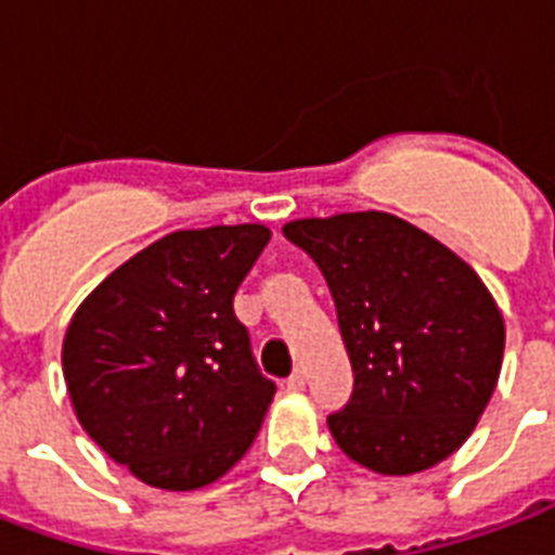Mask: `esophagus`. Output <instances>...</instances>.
I'll return each mask as SVG.
<instances>
[{"instance_id": "esophagus-1", "label": "esophagus", "mask_w": 555, "mask_h": 555, "mask_svg": "<svg viewBox=\"0 0 555 555\" xmlns=\"http://www.w3.org/2000/svg\"><path fill=\"white\" fill-rule=\"evenodd\" d=\"M306 388V371H294L288 376V391H302Z\"/></svg>"}]
</instances>
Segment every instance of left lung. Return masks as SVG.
Returning a JSON list of instances; mask_svg holds the SVG:
<instances>
[{
	"label": "left lung",
	"mask_w": 555,
	"mask_h": 555,
	"mask_svg": "<svg viewBox=\"0 0 555 555\" xmlns=\"http://www.w3.org/2000/svg\"><path fill=\"white\" fill-rule=\"evenodd\" d=\"M320 267L352 364L335 441L376 474L444 462L496 388L506 330L474 267L385 211L311 217L282 229Z\"/></svg>",
	"instance_id": "left-lung-1"
}]
</instances>
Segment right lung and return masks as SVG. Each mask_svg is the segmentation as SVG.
Listing matches in <instances>:
<instances>
[{
  "mask_svg": "<svg viewBox=\"0 0 555 555\" xmlns=\"http://www.w3.org/2000/svg\"><path fill=\"white\" fill-rule=\"evenodd\" d=\"M267 241L258 223L173 232L117 267L69 323L61 361L76 417L146 486H208L256 441L276 385L232 299Z\"/></svg>",
  "mask_w": 555,
  "mask_h": 555,
  "instance_id": "1",
  "label": "right lung"
}]
</instances>
